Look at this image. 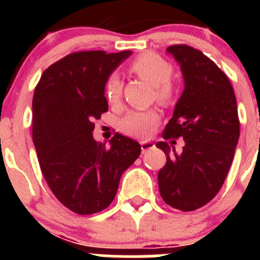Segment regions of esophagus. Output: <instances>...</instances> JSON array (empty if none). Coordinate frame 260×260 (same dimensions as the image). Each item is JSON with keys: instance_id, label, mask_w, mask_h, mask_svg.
Instances as JSON below:
<instances>
[{"instance_id": "esophagus-1", "label": "esophagus", "mask_w": 260, "mask_h": 260, "mask_svg": "<svg viewBox=\"0 0 260 260\" xmlns=\"http://www.w3.org/2000/svg\"><path fill=\"white\" fill-rule=\"evenodd\" d=\"M153 147H155V144H153L151 141H144V142H142V143H141V148H142V152H143V153L146 152V151L153 148Z\"/></svg>"}]
</instances>
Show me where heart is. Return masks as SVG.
I'll use <instances>...</instances> for the list:
<instances>
[{
	"instance_id": "b5f03b06",
	"label": "heart",
	"mask_w": 260,
	"mask_h": 260,
	"mask_svg": "<svg viewBox=\"0 0 260 260\" xmlns=\"http://www.w3.org/2000/svg\"><path fill=\"white\" fill-rule=\"evenodd\" d=\"M130 70L138 77L143 78L151 86L155 87V96L160 103L172 102L173 99V87L169 83L172 78V66L161 57L146 53L141 54L130 63ZM104 93L110 105H117L121 100L122 83L117 74H110L104 86ZM158 113L153 109L133 110L126 114L119 123L121 132L137 138H144L150 134L157 125Z\"/></svg>"
}]
</instances>
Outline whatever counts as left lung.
<instances>
[{
	"instance_id": "1",
	"label": "left lung",
	"mask_w": 260,
	"mask_h": 260,
	"mask_svg": "<svg viewBox=\"0 0 260 260\" xmlns=\"http://www.w3.org/2000/svg\"><path fill=\"white\" fill-rule=\"evenodd\" d=\"M167 52L178 62L185 88L162 135L182 137L185 146L177 153L167 142L156 144L167 155L158 190L173 208L194 211L212 201L226 178L240 138L237 102L228 77L201 50L172 45Z\"/></svg>"
}]
</instances>
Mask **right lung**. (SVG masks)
<instances>
[{"label": "right lung", "instance_id": "obj_1", "mask_svg": "<svg viewBox=\"0 0 260 260\" xmlns=\"http://www.w3.org/2000/svg\"><path fill=\"white\" fill-rule=\"evenodd\" d=\"M132 50L68 54L43 73L32 100V139L43 176L65 207L91 215L113 202L123 172L141 144L116 133L109 148L93 139L95 119L108 110L104 86Z\"/></svg>", "mask_w": 260, "mask_h": 260}]
</instances>
